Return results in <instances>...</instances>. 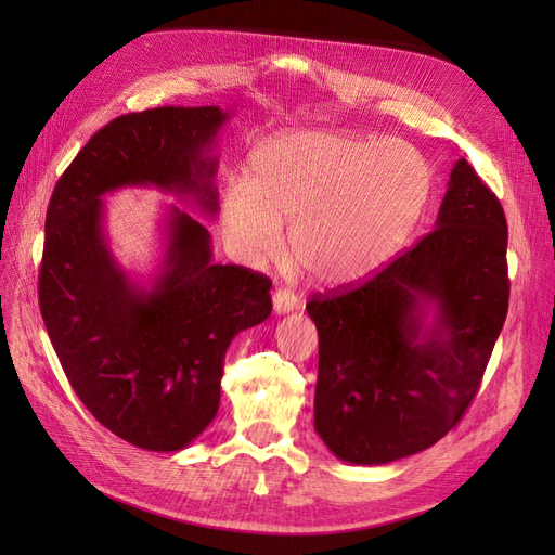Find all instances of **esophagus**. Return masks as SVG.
Returning a JSON list of instances; mask_svg holds the SVG:
<instances>
[{
    "label": "esophagus",
    "mask_w": 555,
    "mask_h": 555,
    "mask_svg": "<svg viewBox=\"0 0 555 555\" xmlns=\"http://www.w3.org/2000/svg\"><path fill=\"white\" fill-rule=\"evenodd\" d=\"M298 306V298L294 296V292L289 289H278L273 294V310L278 314H287V312H294V308Z\"/></svg>",
    "instance_id": "obj_1"
}]
</instances>
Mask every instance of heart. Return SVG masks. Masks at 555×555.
<instances>
[{"mask_svg": "<svg viewBox=\"0 0 555 555\" xmlns=\"http://www.w3.org/2000/svg\"><path fill=\"white\" fill-rule=\"evenodd\" d=\"M430 192V171L405 141L306 129L259 143L245 182L222 196V229L241 257L280 247L289 222L292 259L314 282L340 287L363 280L408 241Z\"/></svg>", "mask_w": 555, "mask_h": 555, "instance_id": "heart-1", "label": "heart"}]
</instances>
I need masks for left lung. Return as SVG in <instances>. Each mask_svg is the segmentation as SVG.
I'll use <instances>...</instances> for the list:
<instances>
[{
	"mask_svg": "<svg viewBox=\"0 0 555 555\" xmlns=\"http://www.w3.org/2000/svg\"><path fill=\"white\" fill-rule=\"evenodd\" d=\"M507 306L505 212L459 159L428 236L359 287L306 306L319 333V438L354 465L433 447L477 396Z\"/></svg>",
	"mask_w": 555,
	"mask_h": 555,
	"instance_id": "left-lung-1",
	"label": "left lung"
}]
</instances>
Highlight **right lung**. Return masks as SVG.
Listing matches in <instances>:
<instances>
[{
	"mask_svg": "<svg viewBox=\"0 0 555 555\" xmlns=\"http://www.w3.org/2000/svg\"><path fill=\"white\" fill-rule=\"evenodd\" d=\"M229 113L162 106L115 117L57 180L46 212L39 306L64 367L99 424L147 451H180L220 408L224 354L271 314V280L212 261L210 233L178 206L147 284L113 257L104 194L157 188L217 212L210 155Z\"/></svg>",
	"mask_w": 555,
	"mask_h": 555,
	"instance_id": "1",
	"label": "right lung"
}]
</instances>
